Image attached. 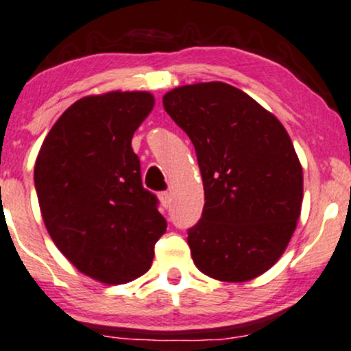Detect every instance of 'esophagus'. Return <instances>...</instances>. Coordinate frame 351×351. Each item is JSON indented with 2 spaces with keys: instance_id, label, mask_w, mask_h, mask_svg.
<instances>
[{
  "instance_id": "1",
  "label": "esophagus",
  "mask_w": 351,
  "mask_h": 351,
  "mask_svg": "<svg viewBox=\"0 0 351 351\" xmlns=\"http://www.w3.org/2000/svg\"><path fill=\"white\" fill-rule=\"evenodd\" d=\"M159 199H160L162 206H164V207H171V204H172V195H171V192H160Z\"/></svg>"
}]
</instances>
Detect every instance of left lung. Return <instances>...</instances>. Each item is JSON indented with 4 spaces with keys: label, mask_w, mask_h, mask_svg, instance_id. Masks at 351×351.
Masks as SVG:
<instances>
[{
    "label": "left lung",
    "mask_w": 351,
    "mask_h": 351,
    "mask_svg": "<svg viewBox=\"0 0 351 351\" xmlns=\"http://www.w3.org/2000/svg\"><path fill=\"white\" fill-rule=\"evenodd\" d=\"M162 101L194 144L204 184L202 216L187 229L194 265L229 282L266 273L288 246L303 201V169L288 132L222 82L179 86Z\"/></svg>",
    "instance_id": "left-lung-1"
}]
</instances>
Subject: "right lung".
<instances>
[{
  "instance_id": "obj_1",
  "label": "right lung",
  "mask_w": 351,
  "mask_h": 351,
  "mask_svg": "<svg viewBox=\"0 0 351 351\" xmlns=\"http://www.w3.org/2000/svg\"><path fill=\"white\" fill-rule=\"evenodd\" d=\"M152 107L149 92L80 99L56 120L36 157L35 189L48 234L78 271L107 285L147 273L167 229L132 150L134 132Z\"/></svg>"
}]
</instances>
